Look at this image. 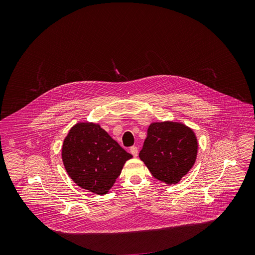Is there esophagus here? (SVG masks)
<instances>
[{"label":"esophagus","instance_id":"obj_1","mask_svg":"<svg viewBox=\"0 0 255 255\" xmlns=\"http://www.w3.org/2000/svg\"><path fill=\"white\" fill-rule=\"evenodd\" d=\"M129 151H130V153L133 155V157H136V156L138 155V148H137L136 146H131V147L129 148Z\"/></svg>","mask_w":255,"mask_h":255}]
</instances>
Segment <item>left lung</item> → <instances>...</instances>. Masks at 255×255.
Masks as SVG:
<instances>
[{
  "instance_id": "8db88e82",
  "label": "left lung",
  "mask_w": 255,
  "mask_h": 255,
  "mask_svg": "<svg viewBox=\"0 0 255 255\" xmlns=\"http://www.w3.org/2000/svg\"><path fill=\"white\" fill-rule=\"evenodd\" d=\"M197 138L187 126L177 122L152 123L139 152L152 176L167 184L178 183L193 167Z\"/></svg>"
}]
</instances>
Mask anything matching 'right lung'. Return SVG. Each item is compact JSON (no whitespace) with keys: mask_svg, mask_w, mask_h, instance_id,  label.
I'll list each match as a JSON object with an SVG mask.
<instances>
[{"mask_svg":"<svg viewBox=\"0 0 255 255\" xmlns=\"http://www.w3.org/2000/svg\"><path fill=\"white\" fill-rule=\"evenodd\" d=\"M132 155L123 149L100 125L77 123L62 147V159L70 178L78 186L106 194Z\"/></svg>","mask_w":255,"mask_h":255,"instance_id":"right-lung-1","label":"right lung"}]
</instances>
